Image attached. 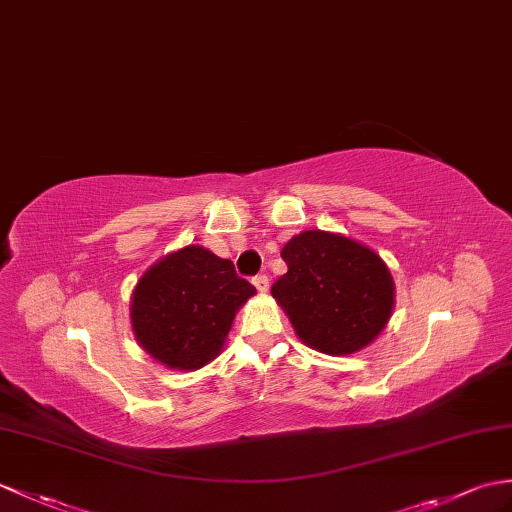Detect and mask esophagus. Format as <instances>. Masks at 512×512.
I'll return each mask as SVG.
<instances>
[{
	"mask_svg": "<svg viewBox=\"0 0 512 512\" xmlns=\"http://www.w3.org/2000/svg\"><path fill=\"white\" fill-rule=\"evenodd\" d=\"M268 277L266 275H257V277H253V285L255 288L259 290V292H266L268 290Z\"/></svg>",
	"mask_w": 512,
	"mask_h": 512,
	"instance_id": "esophagus-1",
	"label": "esophagus"
}]
</instances>
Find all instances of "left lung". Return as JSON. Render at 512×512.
<instances>
[{"label": "left lung", "mask_w": 512, "mask_h": 512, "mask_svg": "<svg viewBox=\"0 0 512 512\" xmlns=\"http://www.w3.org/2000/svg\"><path fill=\"white\" fill-rule=\"evenodd\" d=\"M281 257L288 272L270 292L303 344L349 355L382 334L395 310V281L373 248L314 229L294 235Z\"/></svg>", "instance_id": "1"}]
</instances>
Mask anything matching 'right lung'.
I'll return each instance as SVG.
<instances>
[{
	"instance_id": "1",
	"label": "right lung",
	"mask_w": 512,
	"mask_h": 512,
	"mask_svg": "<svg viewBox=\"0 0 512 512\" xmlns=\"http://www.w3.org/2000/svg\"><path fill=\"white\" fill-rule=\"evenodd\" d=\"M255 294L231 259L189 244L141 275L130 296V325L150 358L174 371H198L222 353L237 310Z\"/></svg>"
}]
</instances>
